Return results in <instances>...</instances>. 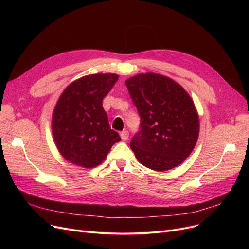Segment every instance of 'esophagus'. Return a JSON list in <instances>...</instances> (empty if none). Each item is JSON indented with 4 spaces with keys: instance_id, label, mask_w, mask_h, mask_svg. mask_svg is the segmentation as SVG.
<instances>
[{
    "instance_id": "34e87169",
    "label": "esophagus",
    "mask_w": 249,
    "mask_h": 249,
    "mask_svg": "<svg viewBox=\"0 0 249 249\" xmlns=\"http://www.w3.org/2000/svg\"><path fill=\"white\" fill-rule=\"evenodd\" d=\"M120 136H121V139L122 140H124V141H126L127 139H128V137H129V132L128 131H122L121 133H120Z\"/></svg>"
}]
</instances>
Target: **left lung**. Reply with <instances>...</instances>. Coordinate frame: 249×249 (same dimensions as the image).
Masks as SVG:
<instances>
[{"label": "left lung", "mask_w": 249, "mask_h": 249, "mask_svg": "<svg viewBox=\"0 0 249 249\" xmlns=\"http://www.w3.org/2000/svg\"><path fill=\"white\" fill-rule=\"evenodd\" d=\"M140 115V131L130 142L137 160L165 172L184 162L200 133V120L188 91L171 77L139 73L125 82Z\"/></svg>", "instance_id": "8db88e82"}]
</instances>
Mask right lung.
I'll use <instances>...</instances> for the list:
<instances>
[{"mask_svg":"<svg viewBox=\"0 0 249 249\" xmlns=\"http://www.w3.org/2000/svg\"><path fill=\"white\" fill-rule=\"evenodd\" d=\"M119 75L94 73L71 83L58 98L51 129L59 153L69 162L91 168L101 164L120 136L111 129L103 99Z\"/></svg>","mask_w":249,"mask_h":249,"instance_id":"right-lung-1","label":"right lung"}]
</instances>
